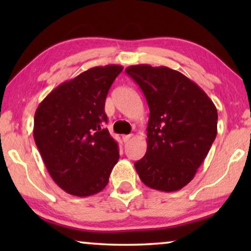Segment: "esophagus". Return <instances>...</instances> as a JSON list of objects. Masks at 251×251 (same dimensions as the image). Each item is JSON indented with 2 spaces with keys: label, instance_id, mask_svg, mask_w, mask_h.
Wrapping results in <instances>:
<instances>
[{
  "label": "esophagus",
  "instance_id": "1",
  "mask_svg": "<svg viewBox=\"0 0 251 251\" xmlns=\"http://www.w3.org/2000/svg\"><path fill=\"white\" fill-rule=\"evenodd\" d=\"M131 138H132V135H123L122 136V139L125 143H128Z\"/></svg>",
  "mask_w": 251,
  "mask_h": 251
}]
</instances>
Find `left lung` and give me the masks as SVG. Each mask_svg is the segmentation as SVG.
<instances>
[{"label": "left lung", "mask_w": 251, "mask_h": 251, "mask_svg": "<svg viewBox=\"0 0 251 251\" xmlns=\"http://www.w3.org/2000/svg\"><path fill=\"white\" fill-rule=\"evenodd\" d=\"M126 72L150 107L147 150L135 163L137 174L153 190L179 191L193 179L217 136V108L180 72L146 64L132 65Z\"/></svg>", "instance_id": "left-lung-1"}]
</instances>
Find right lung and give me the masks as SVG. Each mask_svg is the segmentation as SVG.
<instances>
[{
  "label": "right lung",
  "mask_w": 251,
  "mask_h": 251,
  "mask_svg": "<svg viewBox=\"0 0 251 251\" xmlns=\"http://www.w3.org/2000/svg\"><path fill=\"white\" fill-rule=\"evenodd\" d=\"M123 70L120 65L92 67L53 89L36 108L34 140L48 173L74 197L104 190L119 160L108 130L105 100Z\"/></svg>",
  "instance_id": "1"
}]
</instances>
